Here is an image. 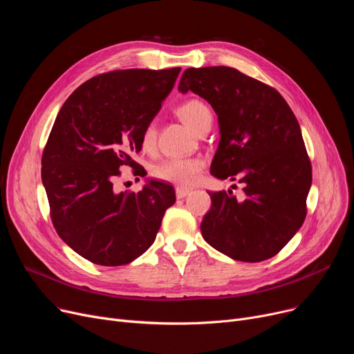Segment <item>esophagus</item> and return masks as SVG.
<instances>
[{"mask_svg": "<svg viewBox=\"0 0 354 354\" xmlns=\"http://www.w3.org/2000/svg\"><path fill=\"white\" fill-rule=\"evenodd\" d=\"M175 191H176V198H178V199H182V198L188 196V195L191 194V189L183 188V187H178Z\"/></svg>", "mask_w": 354, "mask_h": 354, "instance_id": "1", "label": "esophagus"}]
</instances>
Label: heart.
<instances>
[{
	"mask_svg": "<svg viewBox=\"0 0 354 354\" xmlns=\"http://www.w3.org/2000/svg\"><path fill=\"white\" fill-rule=\"evenodd\" d=\"M178 115L191 129H194L195 132H198L199 127L212 118L209 107L196 99L188 100L180 104L178 107ZM155 139L156 127L153 123H149L142 133V146L145 149H151L155 145ZM202 166V160L195 158L166 159L153 166L152 175L160 180L188 187V185H194L198 180Z\"/></svg>",
	"mask_w": 354,
	"mask_h": 354,
	"instance_id": "1",
	"label": "heart"
}]
</instances>
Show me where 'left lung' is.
<instances>
[{"instance_id":"obj_1","label":"left lung","mask_w":354,"mask_h":354,"mask_svg":"<svg viewBox=\"0 0 354 354\" xmlns=\"http://www.w3.org/2000/svg\"><path fill=\"white\" fill-rule=\"evenodd\" d=\"M178 90L205 99L218 116L211 174L244 183L241 199L231 191L209 192L203 239L236 261L274 257L303 225L311 187V163L292 110L275 88L225 66L187 68Z\"/></svg>"}]
</instances>
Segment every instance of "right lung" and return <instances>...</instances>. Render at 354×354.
Here are the masks:
<instances>
[{
	"label": "right lung",
	"instance_id": "1",
	"mask_svg": "<svg viewBox=\"0 0 354 354\" xmlns=\"http://www.w3.org/2000/svg\"><path fill=\"white\" fill-rule=\"evenodd\" d=\"M180 67L127 68L93 77L74 90L53 124L41 158V180L53 225L93 264L132 263L153 244L171 185L149 180L139 192H118L120 166L145 176L132 155L176 82Z\"/></svg>",
	"mask_w": 354,
	"mask_h": 354
}]
</instances>
